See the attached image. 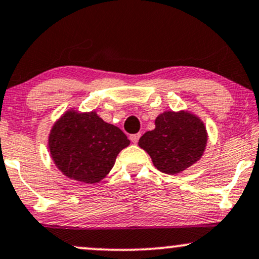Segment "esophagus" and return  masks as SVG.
<instances>
[{"instance_id":"obj_1","label":"esophagus","mask_w":259,"mask_h":259,"mask_svg":"<svg viewBox=\"0 0 259 259\" xmlns=\"http://www.w3.org/2000/svg\"><path fill=\"white\" fill-rule=\"evenodd\" d=\"M139 138H140V133H136V135H131V136H130L131 142L135 143V144H136V143H138Z\"/></svg>"}]
</instances>
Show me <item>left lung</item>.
I'll list each match as a JSON object with an SVG mask.
<instances>
[{
	"instance_id": "8db88e82",
	"label": "left lung",
	"mask_w": 259,
	"mask_h": 259,
	"mask_svg": "<svg viewBox=\"0 0 259 259\" xmlns=\"http://www.w3.org/2000/svg\"><path fill=\"white\" fill-rule=\"evenodd\" d=\"M155 124V130L140 137L139 146L148 152L159 171L180 173L203 155L206 131L194 115L165 111L158 115Z\"/></svg>"
}]
</instances>
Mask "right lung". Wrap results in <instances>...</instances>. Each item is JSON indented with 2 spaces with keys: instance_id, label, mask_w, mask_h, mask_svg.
Instances as JSON below:
<instances>
[{
  "instance_id": "add662e5",
  "label": "right lung",
  "mask_w": 259,
  "mask_h": 259,
  "mask_svg": "<svg viewBox=\"0 0 259 259\" xmlns=\"http://www.w3.org/2000/svg\"><path fill=\"white\" fill-rule=\"evenodd\" d=\"M130 145L119 127L104 122L95 111H68L54 124L49 137L52 157L66 177L86 184L102 180L116 156Z\"/></svg>"
}]
</instances>
